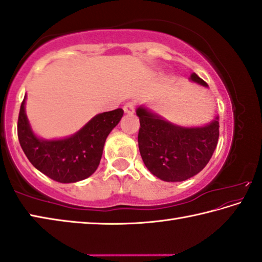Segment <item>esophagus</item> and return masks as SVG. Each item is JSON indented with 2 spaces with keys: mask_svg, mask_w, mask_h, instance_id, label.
Here are the masks:
<instances>
[{
  "mask_svg": "<svg viewBox=\"0 0 262 262\" xmlns=\"http://www.w3.org/2000/svg\"><path fill=\"white\" fill-rule=\"evenodd\" d=\"M123 111H125V113L127 114H133L135 112V104L133 103V101H128V103H126L125 106H123Z\"/></svg>",
  "mask_w": 262,
  "mask_h": 262,
  "instance_id": "esophagus-1",
  "label": "esophagus"
}]
</instances>
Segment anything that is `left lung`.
Wrapping results in <instances>:
<instances>
[{
	"label": "left lung",
	"mask_w": 262,
	"mask_h": 262,
	"mask_svg": "<svg viewBox=\"0 0 262 262\" xmlns=\"http://www.w3.org/2000/svg\"><path fill=\"white\" fill-rule=\"evenodd\" d=\"M190 81L208 86L193 73ZM139 149L148 170L164 181H184L203 170L220 136L219 115L202 127H181L140 106Z\"/></svg>",
	"instance_id": "8db88e82"
}]
</instances>
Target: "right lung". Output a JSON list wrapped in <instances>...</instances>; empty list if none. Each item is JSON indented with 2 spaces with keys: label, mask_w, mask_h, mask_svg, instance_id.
I'll use <instances>...</instances> for the list:
<instances>
[{
  "label": "right lung",
  "mask_w": 262,
  "mask_h": 262,
  "mask_svg": "<svg viewBox=\"0 0 262 262\" xmlns=\"http://www.w3.org/2000/svg\"><path fill=\"white\" fill-rule=\"evenodd\" d=\"M20 105L17 133L20 147L31 164L62 184L76 183L90 177L98 167L105 141L123 115L122 108L97 114L74 135L60 140H43L34 134Z\"/></svg>",
  "instance_id": "1"
}]
</instances>
